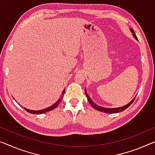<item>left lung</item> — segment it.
Listing matches in <instances>:
<instances>
[{
	"instance_id": "8db88e82",
	"label": "left lung",
	"mask_w": 155,
	"mask_h": 155,
	"mask_svg": "<svg viewBox=\"0 0 155 155\" xmlns=\"http://www.w3.org/2000/svg\"><path fill=\"white\" fill-rule=\"evenodd\" d=\"M131 32H132V33H133V35H134V38L137 39V40H138V38H137V37L136 36V34L134 33V31H133V30H131ZM85 95H86V97H87V101H89V103L91 104V105L92 106V107H93L94 109H96V110H100V111H101V112H104V113H107V114H115V113H118V112H121V111H123V110H124L126 109V108H127L129 106H130L131 104H132L133 102H134V101L135 100V98H136V96L132 100H131L130 102H129L128 104H127V105H125V106H124V107H119V108H104V107H100V106H98V105H97L96 104H94L93 101H92V100L91 98L89 97V96L87 95V91H86V89L85 90Z\"/></svg>"
}]
</instances>
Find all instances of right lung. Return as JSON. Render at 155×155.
Masks as SVG:
<instances>
[{"instance_id": "add662e5", "label": "right lung", "mask_w": 155, "mask_h": 155, "mask_svg": "<svg viewBox=\"0 0 155 155\" xmlns=\"http://www.w3.org/2000/svg\"><path fill=\"white\" fill-rule=\"evenodd\" d=\"M64 91H65V89H64V91L62 92V96L61 97V98L59 99L56 102H55L54 104H53L52 106H51L50 107H48L47 108H45V109H42V110H30V109H28L26 108H24L25 110H26L27 112L30 113V114H44V113H46V112H48V111H50V110H51L53 109H54L55 108H56L57 106H58V104L61 102L62 99L63 97H62L63 96V94L64 93Z\"/></svg>"}]
</instances>
